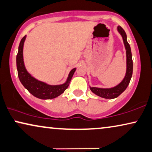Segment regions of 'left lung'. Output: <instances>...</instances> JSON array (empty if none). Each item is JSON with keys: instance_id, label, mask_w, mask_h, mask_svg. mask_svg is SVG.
<instances>
[{"instance_id": "obj_1", "label": "left lung", "mask_w": 152, "mask_h": 152, "mask_svg": "<svg viewBox=\"0 0 152 152\" xmlns=\"http://www.w3.org/2000/svg\"><path fill=\"white\" fill-rule=\"evenodd\" d=\"M117 30L120 34L121 35L123 41L125 45V48L126 50V73L125 77L122 80L121 83L118 84L115 87L110 88H102L97 87H90V89L93 93L100 97L107 98V99H112L119 96L120 94L123 93L131 81L132 74H133V59H132V54L131 50V47L127 42V36L125 31L120 26H118Z\"/></svg>"}]
</instances>
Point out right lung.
<instances>
[{
  "label": "right lung",
  "mask_w": 152,
  "mask_h": 152,
  "mask_svg": "<svg viewBox=\"0 0 152 152\" xmlns=\"http://www.w3.org/2000/svg\"><path fill=\"white\" fill-rule=\"evenodd\" d=\"M26 37V36L25 35L19 43L18 53L17 55V68L19 80L23 86L36 98L43 100L56 98L64 93L65 90L68 87L76 68H73L70 72L66 83L61 85H49L45 82L36 80L27 72L23 63V47Z\"/></svg>",
  "instance_id": "obj_1"
}]
</instances>
